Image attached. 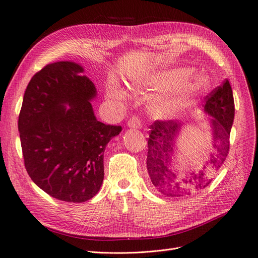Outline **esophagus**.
I'll return each instance as SVG.
<instances>
[{
	"label": "esophagus",
	"mask_w": 258,
	"mask_h": 258,
	"mask_svg": "<svg viewBox=\"0 0 258 258\" xmlns=\"http://www.w3.org/2000/svg\"><path fill=\"white\" fill-rule=\"evenodd\" d=\"M127 124L129 128H135V129H140L142 127L141 119H140V117H138V116H132L131 118L128 120Z\"/></svg>",
	"instance_id": "34e87169"
}]
</instances>
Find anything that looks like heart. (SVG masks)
<instances>
[{
	"instance_id": "heart-1",
	"label": "heart",
	"mask_w": 258,
	"mask_h": 258,
	"mask_svg": "<svg viewBox=\"0 0 258 258\" xmlns=\"http://www.w3.org/2000/svg\"><path fill=\"white\" fill-rule=\"evenodd\" d=\"M189 76V69L179 68L153 74L144 82L138 83V86L142 85L148 89L160 91L176 89L182 86L175 95L157 98L153 101L150 110L154 117L159 119H167L174 116L185 107L187 99L190 95L205 89L209 85L208 79L204 75H192L190 78ZM106 95L108 98L116 100H122L126 97V93L120 88V86L114 81L108 83Z\"/></svg>"
}]
</instances>
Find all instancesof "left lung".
Returning <instances> with one entry per match:
<instances>
[{
  "mask_svg": "<svg viewBox=\"0 0 258 258\" xmlns=\"http://www.w3.org/2000/svg\"><path fill=\"white\" fill-rule=\"evenodd\" d=\"M206 100L205 111L213 117L210 123L214 151L210 155V160L199 171L178 176L174 170L176 139L183 123L156 120L151 126L146 167L154 188L167 197L182 198L206 188L228 155L230 130L235 118V102L228 80L211 91Z\"/></svg>",
  "mask_w": 258,
  "mask_h": 258,
  "instance_id": "obj_1",
  "label": "left lung"
}]
</instances>
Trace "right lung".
<instances>
[{
    "label": "right lung",
    "mask_w": 258,
    "mask_h": 258,
    "mask_svg": "<svg viewBox=\"0 0 258 258\" xmlns=\"http://www.w3.org/2000/svg\"><path fill=\"white\" fill-rule=\"evenodd\" d=\"M82 66L47 64L31 79L18 130L25 167L49 196L66 202L95 197L104 177V151L120 126L97 120L90 101L97 89Z\"/></svg>",
    "instance_id": "add662e5"
}]
</instances>
